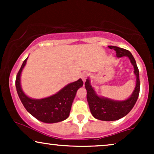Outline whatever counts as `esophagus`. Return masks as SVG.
Returning <instances> with one entry per match:
<instances>
[{
  "mask_svg": "<svg viewBox=\"0 0 154 154\" xmlns=\"http://www.w3.org/2000/svg\"><path fill=\"white\" fill-rule=\"evenodd\" d=\"M80 77H81V78H82L83 82H85L86 77H87V74H86V73H83V74H82V75H81Z\"/></svg>",
  "mask_w": 154,
  "mask_h": 154,
  "instance_id": "1",
  "label": "esophagus"
}]
</instances>
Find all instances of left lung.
Returning a JSON list of instances; mask_svg holds the SVG:
<instances>
[{"label":"left lung","instance_id":"1","mask_svg":"<svg viewBox=\"0 0 154 154\" xmlns=\"http://www.w3.org/2000/svg\"><path fill=\"white\" fill-rule=\"evenodd\" d=\"M108 47L116 51V56L117 58L124 56L128 57L133 66L136 81L135 87L132 94L127 99L113 100L97 94L95 88L91 85L90 77L86 79L85 85L87 91V100L92 115L95 119L102 121H116L126 116L132 110L137 101L140 93L139 71L135 60L130 51L113 45H109Z\"/></svg>","mask_w":154,"mask_h":154}]
</instances>
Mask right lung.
<instances>
[{
	"instance_id": "right-lung-1",
	"label": "right lung",
	"mask_w": 154,
	"mask_h": 154,
	"mask_svg": "<svg viewBox=\"0 0 154 154\" xmlns=\"http://www.w3.org/2000/svg\"><path fill=\"white\" fill-rule=\"evenodd\" d=\"M28 57L24 60L16 78V88L21 101L26 110L39 121L44 123H57L69 116L72 103L77 90L82 87L81 79L69 83L59 92L46 98L35 99L26 95L21 85V75Z\"/></svg>"
}]
</instances>
